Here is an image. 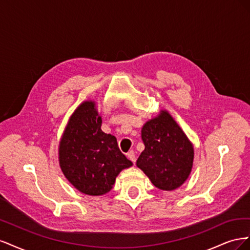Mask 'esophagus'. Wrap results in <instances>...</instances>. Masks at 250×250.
I'll list each match as a JSON object with an SVG mask.
<instances>
[{
	"instance_id": "esophagus-1",
	"label": "esophagus",
	"mask_w": 250,
	"mask_h": 250,
	"mask_svg": "<svg viewBox=\"0 0 250 250\" xmlns=\"http://www.w3.org/2000/svg\"><path fill=\"white\" fill-rule=\"evenodd\" d=\"M126 155H127V157L129 158V160H130L133 164L135 163V154H134V152H133L132 150H131V151H129V152H128Z\"/></svg>"
}]
</instances>
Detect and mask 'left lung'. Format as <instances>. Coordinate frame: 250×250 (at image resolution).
<instances>
[{"instance_id":"left-lung-1","label":"left lung","mask_w":250,"mask_h":250,"mask_svg":"<svg viewBox=\"0 0 250 250\" xmlns=\"http://www.w3.org/2000/svg\"><path fill=\"white\" fill-rule=\"evenodd\" d=\"M145 145L138 167L156 188L172 191L188 179L194 160L193 144L167 110H162L142 128Z\"/></svg>"}]
</instances>
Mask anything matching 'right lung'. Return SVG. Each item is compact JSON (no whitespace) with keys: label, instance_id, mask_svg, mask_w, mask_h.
Listing matches in <instances>:
<instances>
[{"label":"right lung","instance_id":"obj_1","mask_svg":"<svg viewBox=\"0 0 250 250\" xmlns=\"http://www.w3.org/2000/svg\"><path fill=\"white\" fill-rule=\"evenodd\" d=\"M101 124L96 103L84 101L73 112L59 143L64 176L78 191L92 196L108 193L119 173L132 166Z\"/></svg>","mask_w":250,"mask_h":250}]
</instances>
